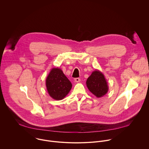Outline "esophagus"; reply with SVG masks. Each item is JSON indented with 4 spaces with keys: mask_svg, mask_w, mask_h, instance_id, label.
Here are the masks:
<instances>
[{
    "mask_svg": "<svg viewBox=\"0 0 149 149\" xmlns=\"http://www.w3.org/2000/svg\"><path fill=\"white\" fill-rule=\"evenodd\" d=\"M74 81L75 83H79V82H80L81 80H80V78H75L74 79Z\"/></svg>",
    "mask_w": 149,
    "mask_h": 149,
    "instance_id": "1",
    "label": "esophagus"
}]
</instances>
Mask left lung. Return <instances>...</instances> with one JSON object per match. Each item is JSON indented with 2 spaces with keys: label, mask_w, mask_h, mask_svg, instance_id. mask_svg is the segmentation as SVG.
Masks as SVG:
<instances>
[{
  "label": "left lung",
  "mask_w": 149,
  "mask_h": 149,
  "mask_svg": "<svg viewBox=\"0 0 149 149\" xmlns=\"http://www.w3.org/2000/svg\"><path fill=\"white\" fill-rule=\"evenodd\" d=\"M89 91L97 97L104 96L108 91V86L104 74L99 70H94L86 81Z\"/></svg>",
  "instance_id": "left-lung-1"
}]
</instances>
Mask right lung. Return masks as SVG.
I'll return each instance as SVG.
<instances>
[{
	"label": "right lung",
	"mask_w": 149,
	"mask_h": 149,
	"mask_svg": "<svg viewBox=\"0 0 149 149\" xmlns=\"http://www.w3.org/2000/svg\"><path fill=\"white\" fill-rule=\"evenodd\" d=\"M46 86L49 96L60 100L68 94L72 85L61 69L52 68L46 77Z\"/></svg>",
	"instance_id": "1"
}]
</instances>
